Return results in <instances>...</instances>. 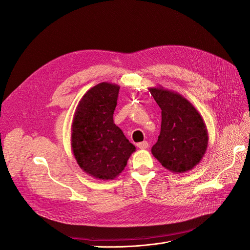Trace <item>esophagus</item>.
Here are the masks:
<instances>
[{
  "label": "esophagus",
  "mask_w": 250,
  "mask_h": 250,
  "mask_svg": "<svg viewBox=\"0 0 250 250\" xmlns=\"http://www.w3.org/2000/svg\"><path fill=\"white\" fill-rule=\"evenodd\" d=\"M138 148L140 149H147L148 148V143L145 141V142H142V143H139L138 144Z\"/></svg>",
  "instance_id": "obj_1"
}]
</instances>
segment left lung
Returning a JSON list of instances; mask_svg holds the SVG:
<instances>
[{"label":"left lung","instance_id":"1","mask_svg":"<svg viewBox=\"0 0 250 250\" xmlns=\"http://www.w3.org/2000/svg\"><path fill=\"white\" fill-rule=\"evenodd\" d=\"M162 109L161 134L151 152L167 170L179 174L192 170L206 153L208 134L206 123L184 96L162 85L149 87Z\"/></svg>","mask_w":250,"mask_h":250}]
</instances>
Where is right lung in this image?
I'll return each instance as SVG.
<instances>
[{
  "instance_id": "right-lung-1",
  "label": "right lung",
  "mask_w": 250,
  "mask_h": 250,
  "mask_svg": "<svg viewBox=\"0 0 250 250\" xmlns=\"http://www.w3.org/2000/svg\"><path fill=\"white\" fill-rule=\"evenodd\" d=\"M120 86L101 82L83 95L74 113L71 146L89 176L112 180L124 170L135 147L113 123Z\"/></svg>"
}]
</instances>
